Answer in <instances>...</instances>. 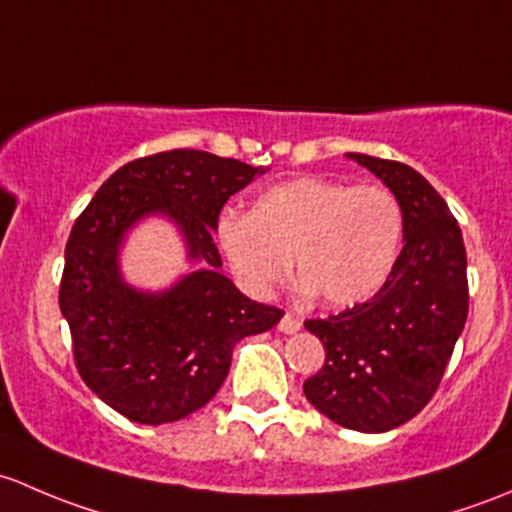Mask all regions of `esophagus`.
<instances>
[{
    "label": "esophagus",
    "instance_id": "esophagus-1",
    "mask_svg": "<svg viewBox=\"0 0 512 512\" xmlns=\"http://www.w3.org/2000/svg\"><path fill=\"white\" fill-rule=\"evenodd\" d=\"M300 328H303V320H300L298 315H293V313H286L281 318V323H278V330H281V333H286V335H295Z\"/></svg>",
    "mask_w": 512,
    "mask_h": 512
}]
</instances>
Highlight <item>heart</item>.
Wrapping results in <instances>:
<instances>
[{
  "label": "heart",
  "mask_w": 512,
  "mask_h": 512,
  "mask_svg": "<svg viewBox=\"0 0 512 512\" xmlns=\"http://www.w3.org/2000/svg\"><path fill=\"white\" fill-rule=\"evenodd\" d=\"M404 239V209L379 184L300 177L266 189L251 214L224 209L219 249L236 281L266 298L291 271L328 308L365 303L387 283Z\"/></svg>",
  "instance_id": "b5f03b06"
}]
</instances>
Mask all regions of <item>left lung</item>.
I'll list each match as a JSON object with an SVG mask.
<instances>
[{
  "instance_id": "1",
  "label": "left lung",
  "mask_w": 512,
  "mask_h": 512,
  "mask_svg": "<svg viewBox=\"0 0 512 512\" xmlns=\"http://www.w3.org/2000/svg\"><path fill=\"white\" fill-rule=\"evenodd\" d=\"M404 209V249L367 303L305 320L325 365L305 379L308 402L345 429L382 434L429 404L466 325V246L441 194L404 162L347 152Z\"/></svg>"
}]
</instances>
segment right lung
<instances>
[{
  "instance_id": "1",
  "label": "right lung",
  "mask_w": 512,
  "mask_h": 512,
  "mask_svg": "<svg viewBox=\"0 0 512 512\" xmlns=\"http://www.w3.org/2000/svg\"><path fill=\"white\" fill-rule=\"evenodd\" d=\"M266 170L204 150L140 157L113 172L73 224L59 305L83 382L138 424H170L219 392L239 340L271 330L283 310L246 298L221 268V207ZM165 216L183 234L197 272L157 294L119 271L127 231Z\"/></svg>"
}]
</instances>
